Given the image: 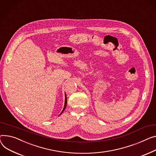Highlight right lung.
<instances>
[{
    "mask_svg": "<svg viewBox=\"0 0 156 156\" xmlns=\"http://www.w3.org/2000/svg\"><path fill=\"white\" fill-rule=\"evenodd\" d=\"M66 103H67V98H66V95H65V107H64V108H63V111L61 112V114L63 113V112L64 111V110L65 109V108H66Z\"/></svg>",
    "mask_w": 156,
    "mask_h": 156,
    "instance_id": "add662e5",
    "label": "right lung"
}]
</instances>
